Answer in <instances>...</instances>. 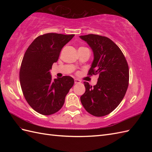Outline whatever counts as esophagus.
I'll use <instances>...</instances> for the list:
<instances>
[{
	"instance_id": "34e87169",
	"label": "esophagus",
	"mask_w": 152,
	"mask_h": 152,
	"mask_svg": "<svg viewBox=\"0 0 152 152\" xmlns=\"http://www.w3.org/2000/svg\"><path fill=\"white\" fill-rule=\"evenodd\" d=\"M74 83H75L76 84H78V83H81V80H78V79H75L74 80Z\"/></svg>"
}]
</instances>
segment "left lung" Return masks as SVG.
Listing matches in <instances>:
<instances>
[{
	"label": "left lung",
	"instance_id": "obj_1",
	"mask_svg": "<svg viewBox=\"0 0 152 152\" xmlns=\"http://www.w3.org/2000/svg\"><path fill=\"white\" fill-rule=\"evenodd\" d=\"M80 37L91 47L94 56L88 74L99 75L93 87L83 82L86 92L80 101L90 114L102 117L115 110L124 99L129 86V66L124 53L110 38L93 34Z\"/></svg>",
	"mask_w": 152,
	"mask_h": 152
}]
</instances>
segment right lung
<instances>
[{"label": "right lung", "instance_id": "right-lung-1", "mask_svg": "<svg viewBox=\"0 0 152 152\" xmlns=\"http://www.w3.org/2000/svg\"><path fill=\"white\" fill-rule=\"evenodd\" d=\"M74 34L47 33L31 43L23 58L19 81L28 104L40 114L49 115L58 112L74 85L72 77L53 80L50 70L59 59L61 49Z\"/></svg>", "mask_w": 152, "mask_h": 152}]
</instances>
